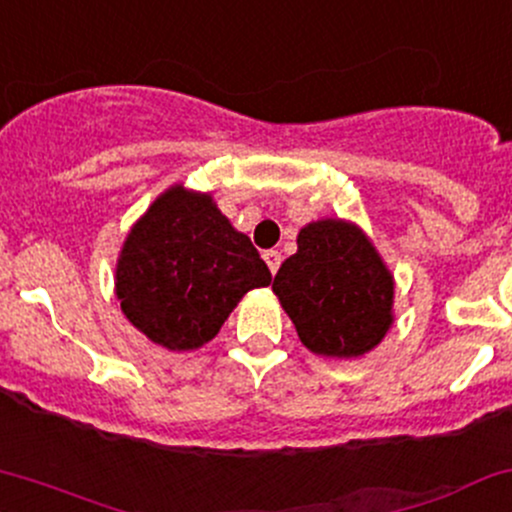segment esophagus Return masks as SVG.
<instances>
[{
    "label": "esophagus",
    "mask_w": 512,
    "mask_h": 512,
    "mask_svg": "<svg viewBox=\"0 0 512 512\" xmlns=\"http://www.w3.org/2000/svg\"><path fill=\"white\" fill-rule=\"evenodd\" d=\"M265 262H267V267H269V272L272 274H277V269H279V265H282V252L279 250H265Z\"/></svg>",
    "instance_id": "1"
}]
</instances>
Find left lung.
<instances>
[{
  "label": "left lung",
  "mask_w": 512,
  "mask_h": 512,
  "mask_svg": "<svg viewBox=\"0 0 512 512\" xmlns=\"http://www.w3.org/2000/svg\"><path fill=\"white\" fill-rule=\"evenodd\" d=\"M272 291L313 355L372 352L393 325V274L372 238L345 218L306 223Z\"/></svg>",
  "instance_id": "1"
}]
</instances>
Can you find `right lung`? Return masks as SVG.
Instances as JSON below:
<instances>
[{"label":"right lung","instance_id":"right-lung-1","mask_svg":"<svg viewBox=\"0 0 512 512\" xmlns=\"http://www.w3.org/2000/svg\"><path fill=\"white\" fill-rule=\"evenodd\" d=\"M272 274L211 192L182 182L165 189L133 223L116 260L123 316L170 352L213 340L240 299Z\"/></svg>","mask_w":512,"mask_h":512}]
</instances>
